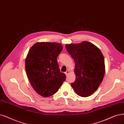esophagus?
<instances>
[{"mask_svg":"<svg viewBox=\"0 0 124 124\" xmlns=\"http://www.w3.org/2000/svg\"><path fill=\"white\" fill-rule=\"evenodd\" d=\"M70 71L69 70H67L65 72V74L67 76V75H68V74H70Z\"/></svg>","mask_w":124,"mask_h":124,"instance_id":"34e87169","label":"esophagus"}]
</instances>
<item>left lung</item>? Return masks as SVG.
<instances>
[{
	"label": "left lung",
	"mask_w": 124,
	"mask_h": 124,
	"mask_svg": "<svg viewBox=\"0 0 124 124\" xmlns=\"http://www.w3.org/2000/svg\"><path fill=\"white\" fill-rule=\"evenodd\" d=\"M67 51L74 60L76 80L71 86L82 97H89L97 90L102 82L105 65L100 49L90 42L66 44Z\"/></svg>",
	"instance_id": "left-lung-1"
}]
</instances>
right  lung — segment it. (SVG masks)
<instances>
[{"label": "right lung", "mask_w": 124, "mask_h": 124, "mask_svg": "<svg viewBox=\"0 0 124 124\" xmlns=\"http://www.w3.org/2000/svg\"><path fill=\"white\" fill-rule=\"evenodd\" d=\"M63 49L61 43L38 42L30 48L25 58V68L30 83L43 97L56 93L65 81L60 71L57 57Z\"/></svg>", "instance_id": "obj_1"}]
</instances>
